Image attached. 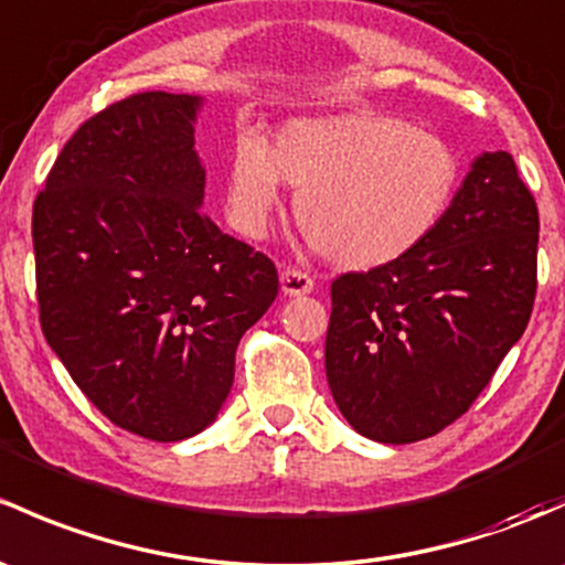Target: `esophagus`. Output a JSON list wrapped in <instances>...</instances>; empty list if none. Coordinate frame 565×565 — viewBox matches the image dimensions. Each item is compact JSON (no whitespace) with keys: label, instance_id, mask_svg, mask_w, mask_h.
I'll list each match as a JSON object with an SVG mask.
<instances>
[{"label":"esophagus","instance_id":"34e87169","mask_svg":"<svg viewBox=\"0 0 565 565\" xmlns=\"http://www.w3.org/2000/svg\"><path fill=\"white\" fill-rule=\"evenodd\" d=\"M281 292L287 295V298H298V295L313 292V278L308 276L306 270H300V267H287V270L281 273Z\"/></svg>","mask_w":565,"mask_h":565}]
</instances>
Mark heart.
<instances>
[{
	"label": "heart",
	"instance_id": "1",
	"mask_svg": "<svg viewBox=\"0 0 565 565\" xmlns=\"http://www.w3.org/2000/svg\"><path fill=\"white\" fill-rule=\"evenodd\" d=\"M460 181L447 140L382 113L292 118L270 146L241 135L227 170V211L243 235L263 237L298 189L295 218L330 263L371 270L406 257L436 230Z\"/></svg>",
	"mask_w": 565,
	"mask_h": 565
}]
</instances>
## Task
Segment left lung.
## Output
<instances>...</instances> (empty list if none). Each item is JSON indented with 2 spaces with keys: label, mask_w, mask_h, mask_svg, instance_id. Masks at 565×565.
Here are the masks:
<instances>
[{
  "label": "left lung",
  "mask_w": 565,
  "mask_h": 565,
  "mask_svg": "<svg viewBox=\"0 0 565 565\" xmlns=\"http://www.w3.org/2000/svg\"><path fill=\"white\" fill-rule=\"evenodd\" d=\"M536 246L531 189L512 153L487 151L417 248L338 276L324 367L347 423L412 444L462 417L527 328Z\"/></svg>",
  "instance_id": "8db88e82"
}]
</instances>
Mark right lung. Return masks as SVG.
I'll return each mask as SVG.
<instances>
[{
    "label": "right lung",
    "mask_w": 565,
    "mask_h": 565,
    "mask_svg": "<svg viewBox=\"0 0 565 565\" xmlns=\"http://www.w3.org/2000/svg\"><path fill=\"white\" fill-rule=\"evenodd\" d=\"M203 97L142 92L81 124L34 200L47 347L113 425L183 441L227 401L276 265L205 216Z\"/></svg>",
    "instance_id": "right-lung-1"
}]
</instances>
